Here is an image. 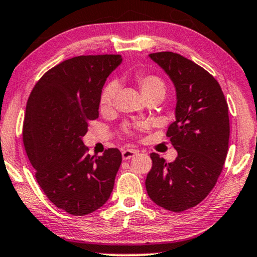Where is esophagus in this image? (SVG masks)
Masks as SVG:
<instances>
[{"label": "esophagus", "instance_id": "obj_1", "mask_svg": "<svg viewBox=\"0 0 257 257\" xmlns=\"http://www.w3.org/2000/svg\"><path fill=\"white\" fill-rule=\"evenodd\" d=\"M138 153H139L138 150H135V149H124L122 152V157H123V160H131L135 155H138Z\"/></svg>", "mask_w": 257, "mask_h": 257}]
</instances>
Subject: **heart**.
<instances>
[{
	"label": "heart",
	"mask_w": 257,
	"mask_h": 257,
	"mask_svg": "<svg viewBox=\"0 0 257 257\" xmlns=\"http://www.w3.org/2000/svg\"><path fill=\"white\" fill-rule=\"evenodd\" d=\"M134 82L138 85L141 94L145 96V98L159 96L164 97L167 91V85L166 82L163 81L162 77H160L156 74H149V73H138L134 75ZM117 91V87L114 82H110L107 85H104V88L102 89L100 94V100H98V105H100V110L102 112H108L112 109L114 105V98ZM125 132L129 135H133L134 133L129 131L128 128L125 129Z\"/></svg>",
	"instance_id": "1"
}]
</instances>
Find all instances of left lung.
Returning a JSON list of instances; mask_svg holds the SVG:
<instances>
[{"label":"left lung","mask_w":257,"mask_h":257,"mask_svg":"<svg viewBox=\"0 0 257 257\" xmlns=\"http://www.w3.org/2000/svg\"><path fill=\"white\" fill-rule=\"evenodd\" d=\"M149 56L176 87V119L167 136L177 157L167 163L159 154H150L147 193L157 206L181 213L202 202L221 175L230 133L228 103L213 75L193 61L172 51Z\"/></svg>","instance_id":"left-lung-1"}]
</instances>
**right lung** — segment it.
Listing matches in <instances>:
<instances>
[{"instance_id": "1", "label": "right lung", "mask_w": 257, "mask_h": 257, "mask_svg": "<svg viewBox=\"0 0 257 257\" xmlns=\"http://www.w3.org/2000/svg\"><path fill=\"white\" fill-rule=\"evenodd\" d=\"M121 55L68 59L37 81L27 102L23 145L37 183L50 202L75 216L90 214L110 196L122 162L117 148L90 156L82 138L98 117V100Z\"/></svg>"}]
</instances>
